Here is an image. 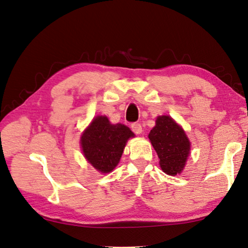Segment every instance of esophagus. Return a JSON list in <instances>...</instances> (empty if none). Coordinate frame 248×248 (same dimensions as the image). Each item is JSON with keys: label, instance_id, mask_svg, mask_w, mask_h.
<instances>
[{"label": "esophagus", "instance_id": "1", "mask_svg": "<svg viewBox=\"0 0 248 248\" xmlns=\"http://www.w3.org/2000/svg\"><path fill=\"white\" fill-rule=\"evenodd\" d=\"M131 129H132V131L136 133V134H141L142 133V125H141V124L133 123L131 124Z\"/></svg>", "mask_w": 248, "mask_h": 248}]
</instances>
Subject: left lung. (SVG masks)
Instances as JSON below:
<instances>
[{
	"mask_svg": "<svg viewBox=\"0 0 248 248\" xmlns=\"http://www.w3.org/2000/svg\"><path fill=\"white\" fill-rule=\"evenodd\" d=\"M148 139L159 157L164 172L169 175L181 172L190 154V142L183 129L169 116H159Z\"/></svg>",
	"mask_w": 248,
	"mask_h": 248,
	"instance_id": "obj_1",
	"label": "left lung"
}]
</instances>
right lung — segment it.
<instances>
[{"mask_svg": "<svg viewBox=\"0 0 248 248\" xmlns=\"http://www.w3.org/2000/svg\"><path fill=\"white\" fill-rule=\"evenodd\" d=\"M134 137L124 124H111L105 116H97L81 137L85 158L103 173L110 172L118 165L125 142Z\"/></svg>", "mask_w": 248, "mask_h": 248, "instance_id": "add662e5", "label": "right lung"}]
</instances>
